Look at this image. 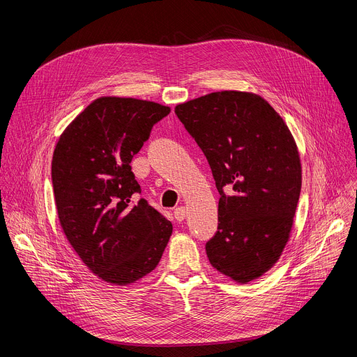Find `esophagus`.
Here are the masks:
<instances>
[{
    "mask_svg": "<svg viewBox=\"0 0 357 357\" xmlns=\"http://www.w3.org/2000/svg\"><path fill=\"white\" fill-rule=\"evenodd\" d=\"M174 215H175V219H176L178 222H182V220L186 218V209H185L183 206H179V208L175 209Z\"/></svg>",
    "mask_w": 357,
    "mask_h": 357,
    "instance_id": "obj_1",
    "label": "esophagus"
}]
</instances>
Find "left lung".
Masks as SVG:
<instances>
[{
	"instance_id": "left-lung-1",
	"label": "left lung",
	"mask_w": 357,
	"mask_h": 357,
	"mask_svg": "<svg viewBox=\"0 0 357 357\" xmlns=\"http://www.w3.org/2000/svg\"><path fill=\"white\" fill-rule=\"evenodd\" d=\"M205 154L219 190L211 264L237 282L261 277L289 238L301 193L296 144L281 116L254 93L225 90L175 107Z\"/></svg>"
}]
</instances>
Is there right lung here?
<instances>
[{"label":"right lung","mask_w":357,"mask_h":357,"mask_svg":"<svg viewBox=\"0 0 357 357\" xmlns=\"http://www.w3.org/2000/svg\"><path fill=\"white\" fill-rule=\"evenodd\" d=\"M171 109L131 97H100L61 135L52 185L61 226L98 278L127 285L154 270L172 223L145 199L132 157Z\"/></svg>","instance_id":"right-lung-1"}]
</instances>
